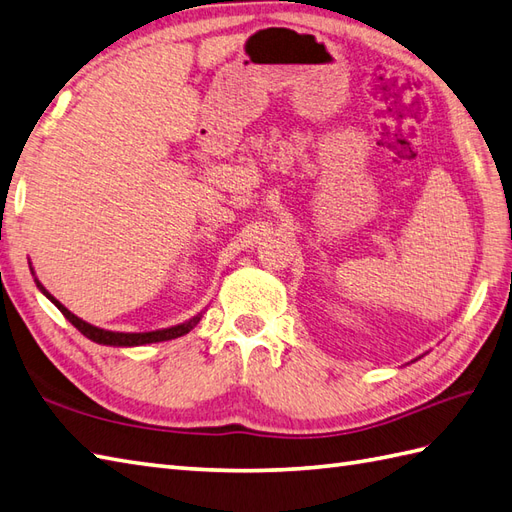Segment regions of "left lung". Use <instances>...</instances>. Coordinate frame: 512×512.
I'll return each instance as SVG.
<instances>
[{
  "label": "left lung",
  "instance_id": "obj_1",
  "mask_svg": "<svg viewBox=\"0 0 512 512\" xmlns=\"http://www.w3.org/2000/svg\"><path fill=\"white\" fill-rule=\"evenodd\" d=\"M421 358H423V355H419V358H417V360H421Z\"/></svg>",
  "mask_w": 512,
  "mask_h": 512
}]
</instances>
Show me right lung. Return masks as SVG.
<instances>
[{
	"instance_id": "1",
	"label": "right lung",
	"mask_w": 512,
	"mask_h": 512,
	"mask_svg": "<svg viewBox=\"0 0 512 512\" xmlns=\"http://www.w3.org/2000/svg\"><path fill=\"white\" fill-rule=\"evenodd\" d=\"M30 272L34 277V283H37V288L41 290V294L45 296V299H50L58 310H61V314L69 320L71 325H74L82 336H87L89 340L98 342V344H106V347H144V344H152V342H163V340H172V338H181L185 334H189L198 323L200 318L205 312H200L196 316H192L189 320H185V323H178V325H172V327H165V329H154V331H109V329H100L95 327L91 323H87V320L78 318L74 312H69L67 307L56 299V296H52L50 292L45 290V285L37 279V275H34V268H32V261H30Z\"/></svg>"
}]
</instances>
